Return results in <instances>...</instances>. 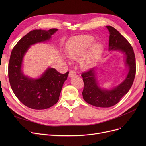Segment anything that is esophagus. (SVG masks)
<instances>
[{"label":"esophagus","mask_w":146,"mask_h":146,"mask_svg":"<svg viewBox=\"0 0 146 146\" xmlns=\"http://www.w3.org/2000/svg\"><path fill=\"white\" fill-rule=\"evenodd\" d=\"M68 76H69V77L73 78V77H74V76H76V73L75 72L71 70V71H70V72H69Z\"/></svg>","instance_id":"obj_1"}]
</instances>
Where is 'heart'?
<instances>
[{
    "mask_svg": "<svg viewBox=\"0 0 146 146\" xmlns=\"http://www.w3.org/2000/svg\"><path fill=\"white\" fill-rule=\"evenodd\" d=\"M94 41V38L90 35L79 36L74 38L67 47V57L74 60L80 58L79 65L82 69L90 68L101 56L103 49L102 45L99 42L92 45Z\"/></svg>",
    "mask_w": 146,
    "mask_h": 146,
    "instance_id": "obj_1",
    "label": "heart"
}]
</instances>
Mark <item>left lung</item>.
Here are the masks:
<instances>
[{
	"label": "left lung",
	"instance_id": "left-lung-1",
	"mask_svg": "<svg viewBox=\"0 0 146 146\" xmlns=\"http://www.w3.org/2000/svg\"><path fill=\"white\" fill-rule=\"evenodd\" d=\"M106 27L110 33L109 51H119L124 55L127 73L123 81L108 89L100 85L96 76V67L82 73L85 85L82 92L84 100L92 105L102 108L116 105L128 93L132 86L136 71L135 58L131 45L115 28L111 26Z\"/></svg>",
	"mask_w": 146,
	"mask_h": 146
}]
</instances>
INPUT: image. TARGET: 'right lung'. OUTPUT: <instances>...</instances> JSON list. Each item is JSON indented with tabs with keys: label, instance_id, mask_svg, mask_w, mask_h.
I'll return each mask as SVG.
<instances>
[{
	"label": "right lung",
	"instance_id": "add662e5",
	"mask_svg": "<svg viewBox=\"0 0 146 146\" xmlns=\"http://www.w3.org/2000/svg\"><path fill=\"white\" fill-rule=\"evenodd\" d=\"M57 31L56 28L33 30L21 38L11 52L8 66L11 88L23 104L33 110L47 109L58 102L69 72L61 74L49 67L40 77L31 78L23 71L24 58L31 45L48 42Z\"/></svg>",
	"mask_w": 146,
	"mask_h": 146
}]
</instances>
